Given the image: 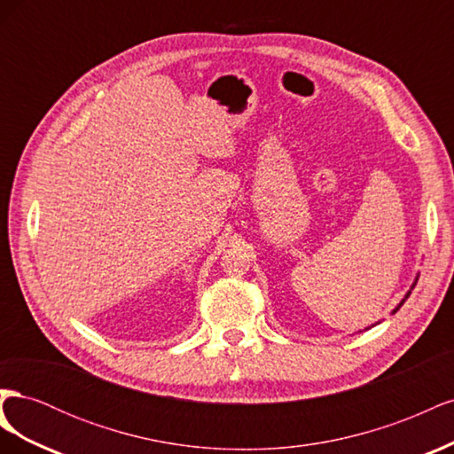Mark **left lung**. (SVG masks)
<instances>
[{"label": "left lung", "instance_id": "8db88e82", "mask_svg": "<svg viewBox=\"0 0 454 454\" xmlns=\"http://www.w3.org/2000/svg\"><path fill=\"white\" fill-rule=\"evenodd\" d=\"M417 282H419V274H417V277H415V282H413V284H411V287H409V292H407V294L403 295V299H402V301H400V303H397V307H395V309L392 310V314H395L397 310H400V307H402V305L405 303V301H407V297L411 295V292H413V287L417 286ZM377 324H380V322H377ZM377 324H371V325H369V327H365V329H371V327H375Z\"/></svg>", "mask_w": 454, "mask_h": 454}]
</instances>
